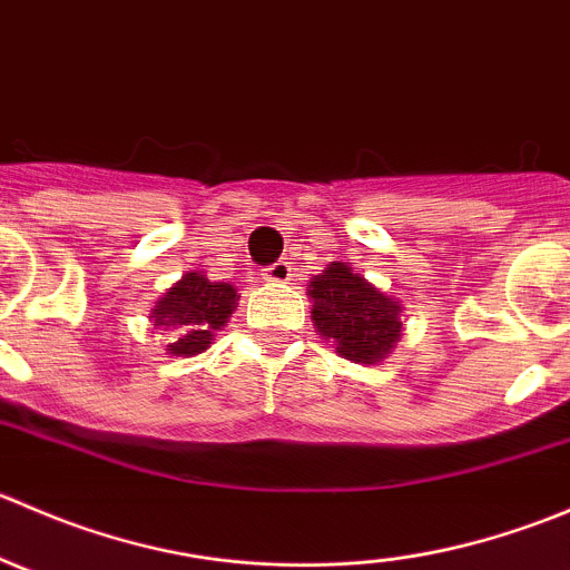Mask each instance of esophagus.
I'll return each instance as SVG.
<instances>
[{
	"label": "esophagus",
	"mask_w": 570,
	"mask_h": 570,
	"mask_svg": "<svg viewBox=\"0 0 570 570\" xmlns=\"http://www.w3.org/2000/svg\"><path fill=\"white\" fill-rule=\"evenodd\" d=\"M264 278L273 281V284H286V281L292 278L289 262H275V264H269V267L264 269Z\"/></svg>",
	"instance_id": "esophagus-1"
}]
</instances>
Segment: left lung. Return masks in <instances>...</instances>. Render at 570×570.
Wrapping results in <instances>:
<instances>
[{
  "instance_id": "1",
  "label": "left lung",
  "mask_w": 570,
  "mask_h": 570,
  "mask_svg": "<svg viewBox=\"0 0 570 570\" xmlns=\"http://www.w3.org/2000/svg\"><path fill=\"white\" fill-rule=\"evenodd\" d=\"M308 295L314 297L312 320L320 336L333 338L336 353L347 361L375 364L400 338V303L344 262L327 264L308 284Z\"/></svg>"
}]
</instances>
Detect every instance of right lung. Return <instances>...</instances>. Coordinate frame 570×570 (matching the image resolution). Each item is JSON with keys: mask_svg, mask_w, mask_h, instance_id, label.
Listing matches in <instances>:
<instances>
[{"mask_svg": "<svg viewBox=\"0 0 570 570\" xmlns=\"http://www.w3.org/2000/svg\"><path fill=\"white\" fill-rule=\"evenodd\" d=\"M237 301V289L232 284H212L206 275L187 273L165 292L151 314L157 325L178 327V338L168 344L170 353L195 355L209 347L212 336L226 325Z\"/></svg>", "mask_w": 570, "mask_h": 570, "instance_id": "right-lung-1", "label": "right lung"}]
</instances>
